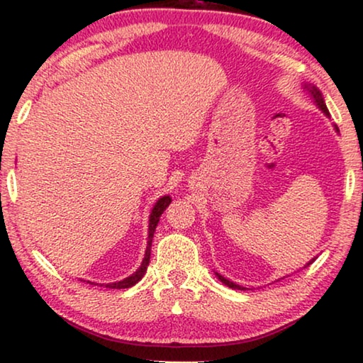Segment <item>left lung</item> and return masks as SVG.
<instances>
[{"label":"left lung","instance_id":"obj_1","mask_svg":"<svg viewBox=\"0 0 363 363\" xmlns=\"http://www.w3.org/2000/svg\"><path fill=\"white\" fill-rule=\"evenodd\" d=\"M170 203H172L170 196H163V198H160V200L157 201V205L153 206L152 215H150V225H148V246H147V251H145V259H143L140 269H138L135 274H132L130 277H127V279L113 282V284H111L112 289H127V287H132L133 284H135V282H138V281L142 279L143 272H145V269H147L148 261H150V246H152L153 233H155V228L158 225V221H160L162 213L167 210V206L170 205Z\"/></svg>","mask_w":363,"mask_h":363}]
</instances>
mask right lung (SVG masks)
Segmentation results:
<instances>
[{"instance_id":"1","label":"right lung","mask_w":363,"mask_h":363,"mask_svg":"<svg viewBox=\"0 0 363 363\" xmlns=\"http://www.w3.org/2000/svg\"><path fill=\"white\" fill-rule=\"evenodd\" d=\"M311 94H312V97H314V102L317 104V106L320 107V111H324L325 113H329V111H327V107H325V104H324V99H322V96H320V92L317 91L315 87H312V89H311ZM220 279H221L223 282H225V284L230 286V287H236V284H233V282L225 279V277H223V276H220Z\"/></svg>"}]
</instances>
